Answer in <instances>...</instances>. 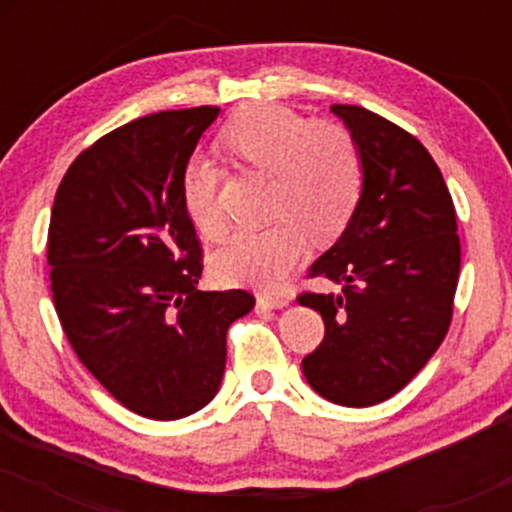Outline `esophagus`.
Segmentation results:
<instances>
[{
	"label": "esophagus",
	"instance_id": "1",
	"mask_svg": "<svg viewBox=\"0 0 512 512\" xmlns=\"http://www.w3.org/2000/svg\"><path fill=\"white\" fill-rule=\"evenodd\" d=\"M289 305V301L281 296H269V293H260L257 296V308L260 310H279V308H286Z\"/></svg>",
	"mask_w": 512,
	"mask_h": 512
}]
</instances>
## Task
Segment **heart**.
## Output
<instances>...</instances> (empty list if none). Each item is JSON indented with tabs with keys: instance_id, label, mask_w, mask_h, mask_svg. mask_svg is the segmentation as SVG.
Instances as JSON below:
<instances>
[{
	"instance_id": "1",
	"label": "heart",
	"mask_w": 512,
	"mask_h": 512,
	"mask_svg": "<svg viewBox=\"0 0 512 512\" xmlns=\"http://www.w3.org/2000/svg\"><path fill=\"white\" fill-rule=\"evenodd\" d=\"M221 144L248 166L274 175L276 223L238 231L216 250L211 269L226 284L269 289L301 260L308 236L330 240L344 231L363 187V161L344 127L310 122L284 105L257 103L223 127ZM219 173L204 158H192L182 173V204L207 238L223 231L216 202Z\"/></svg>"
}]
</instances>
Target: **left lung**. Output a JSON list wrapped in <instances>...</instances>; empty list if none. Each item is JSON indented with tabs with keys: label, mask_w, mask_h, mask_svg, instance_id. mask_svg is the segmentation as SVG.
<instances>
[{
	"label": "left lung",
	"mask_w": 512,
	"mask_h": 512,
	"mask_svg": "<svg viewBox=\"0 0 512 512\" xmlns=\"http://www.w3.org/2000/svg\"><path fill=\"white\" fill-rule=\"evenodd\" d=\"M363 161L358 204L337 243L310 267L342 289L305 293L325 339L303 358L320 397L373 407L426 366L452 317L460 238L443 173L424 144L361 105H332Z\"/></svg>",
	"instance_id": "8db88e82"
}]
</instances>
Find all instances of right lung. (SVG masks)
I'll return each mask as SVG.
<instances>
[{
  "label": "right lung",
  "instance_id": "1",
  "mask_svg": "<svg viewBox=\"0 0 512 512\" xmlns=\"http://www.w3.org/2000/svg\"><path fill=\"white\" fill-rule=\"evenodd\" d=\"M219 108L139 117L69 166L50 216L52 301L79 361L122 407L154 421L214 399L226 332L248 291H197L195 226L182 173Z\"/></svg>",
  "mask_w": 512,
  "mask_h": 512
}]
</instances>
